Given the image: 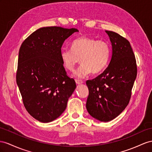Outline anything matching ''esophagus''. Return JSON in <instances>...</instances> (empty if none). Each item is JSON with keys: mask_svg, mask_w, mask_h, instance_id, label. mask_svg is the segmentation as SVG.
Instances as JSON below:
<instances>
[{"mask_svg": "<svg viewBox=\"0 0 152 152\" xmlns=\"http://www.w3.org/2000/svg\"><path fill=\"white\" fill-rule=\"evenodd\" d=\"M75 81H76V83L77 85H80L83 83V81L82 80H76Z\"/></svg>", "mask_w": 152, "mask_h": 152, "instance_id": "obj_1", "label": "esophagus"}]
</instances>
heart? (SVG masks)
Segmentation results:
<instances>
[{
	"label": "heart",
	"mask_w": 152,
	"mask_h": 152,
	"mask_svg": "<svg viewBox=\"0 0 152 152\" xmlns=\"http://www.w3.org/2000/svg\"><path fill=\"white\" fill-rule=\"evenodd\" d=\"M110 54L111 47L109 43L83 36L72 42L71 50H61L60 59L63 67L69 71H72L81 60L82 64L75 72V76L83 78L91 72L96 75L105 69Z\"/></svg>",
	"instance_id": "obj_1"
}]
</instances>
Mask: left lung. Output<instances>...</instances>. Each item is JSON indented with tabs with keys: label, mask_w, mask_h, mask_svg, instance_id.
I'll list each match as a JSON object with an SVG mask.
<instances>
[{
	"label": "left lung",
	"mask_w": 152,
	"mask_h": 152,
	"mask_svg": "<svg viewBox=\"0 0 152 152\" xmlns=\"http://www.w3.org/2000/svg\"><path fill=\"white\" fill-rule=\"evenodd\" d=\"M105 32L112 43V58L101 75L86 81L89 91L86 108L93 118L107 122L118 117L128 105L137 69L130 42L115 32Z\"/></svg>",
	"instance_id": "obj_1"
}]
</instances>
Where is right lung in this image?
Here are the masks:
<instances>
[{
  "label": "right lung",
  "instance_id": "right-lung-1",
  "mask_svg": "<svg viewBox=\"0 0 152 152\" xmlns=\"http://www.w3.org/2000/svg\"><path fill=\"white\" fill-rule=\"evenodd\" d=\"M78 30L61 27L37 29L22 44L16 80L28 113L42 123L58 118L76 87L60 59L64 41Z\"/></svg>",
  "mask_w": 152,
  "mask_h": 152
}]
</instances>
